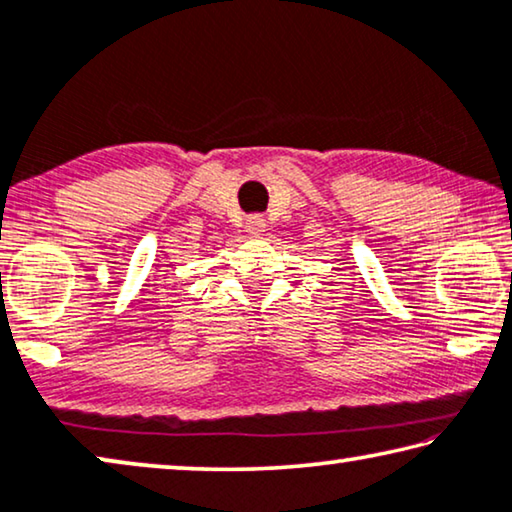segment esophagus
Returning a JSON list of instances; mask_svg holds the SVG:
<instances>
[{"instance_id":"1","label":"esophagus","mask_w":512,"mask_h":512,"mask_svg":"<svg viewBox=\"0 0 512 512\" xmlns=\"http://www.w3.org/2000/svg\"><path fill=\"white\" fill-rule=\"evenodd\" d=\"M264 227H266V220L259 216V213H255V216H248L246 218V230H248V234H253V236H259L264 232Z\"/></svg>"}]
</instances>
